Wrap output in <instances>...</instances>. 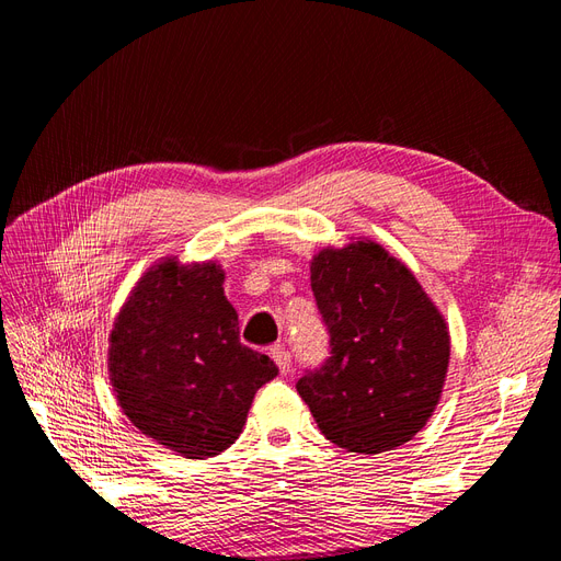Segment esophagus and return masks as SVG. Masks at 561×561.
Wrapping results in <instances>:
<instances>
[{"label": "esophagus", "instance_id": "obj_1", "mask_svg": "<svg viewBox=\"0 0 561 561\" xmlns=\"http://www.w3.org/2000/svg\"><path fill=\"white\" fill-rule=\"evenodd\" d=\"M271 358H274V363L278 365L280 375H287V371L293 369V355L283 344H276L274 348H271Z\"/></svg>", "mask_w": 561, "mask_h": 561}]
</instances>
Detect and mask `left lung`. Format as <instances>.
<instances>
[{"label":"left lung","instance_id":"left-lung-1","mask_svg":"<svg viewBox=\"0 0 561 561\" xmlns=\"http://www.w3.org/2000/svg\"><path fill=\"white\" fill-rule=\"evenodd\" d=\"M311 290L330 332V358L297 381V393L320 433L358 454L410 443L443 396V313L412 271L375 241L320 250Z\"/></svg>","mask_w":561,"mask_h":561}]
</instances>
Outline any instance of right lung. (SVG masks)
<instances>
[{
	"label": "right lung",
	"instance_id": "add662e5",
	"mask_svg": "<svg viewBox=\"0 0 561 561\" xmlns=\"http://www.w3.org/2000/svg\"><path fill=\"white\" fill-rule=\"evenodd\" d=\"M215 262L168 257L133 287L110 334V381L138 431L184 458H210L239 439L252 398L278 375L241 344L239 313Z\"/></svg>",
	"mask_w": 561,
	"mask_h": 561
}]
</instances>
